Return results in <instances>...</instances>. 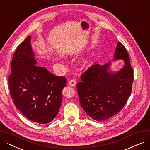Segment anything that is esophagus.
Instances as JSON below:
<instances>
[{
    "instance_id": "esophagus-1",
    "label": "esophagus",
    "mask_w": 150,
    "mask_h": 150,
    "mask_svg": "<svg viewBox=\"0 0 150 150\" xmlns=\"http://www.w3.org/2000/svg\"><path fill=\"white\" fill-rule=\"evenodd\" d=\"M69 84L70 86H72V87H74V86H75L76 85V81L75 80H71L69 81Z\"/></svg>"
}]
</instances>
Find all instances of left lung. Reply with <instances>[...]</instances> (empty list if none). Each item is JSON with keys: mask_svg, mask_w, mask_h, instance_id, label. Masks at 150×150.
I'll use <instances>...</instances> for the list:
<instances>
[{"mask_svg": "<svg viewBox=\"0 0 150 150\" xmlns=\"http://www.w3.org/2000/svg\"><path fill=\"white\" fill-rule=\"evenodd\" d=\"M114 59H123L124 66L112 73L108 70L111 63L91 66L81 76L76 84L80 105L90 117L102 121L120 112L130 96L134 72L129 54L124 45L118 42Z\"/></svg>", "mask_w": 150, "mask_h": 150, "instance_id": "1", "label": "left lung"}]
</instances>
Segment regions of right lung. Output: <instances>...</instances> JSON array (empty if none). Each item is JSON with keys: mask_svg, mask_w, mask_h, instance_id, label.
Here are the masks:
<instances>
[{"mask_svg": "<svg viewBox=\"0 0 150 150\" xmlns=\"http://www.w3.org/2000/svg\"><path fill=\"white\" fill-rule=\"evenodd\" d=\"M30 40L28 36L14 54L8 78L10 95L16 108L28 119L46 124L52 121L59 111L66 78L36 66L37 59Z\"/></svg>", "mask_w": 150, "mask_h": 150, "instance_id": "right-lung-1", "label": "right lung"}]
</instances>
